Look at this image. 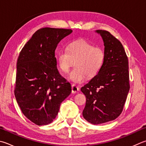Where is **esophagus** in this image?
I'll list each match as a JSON object with an SVG mask.
<instances>
[{
  "label": "esophagus",
  "instance_id": "1",
  "mask_svg": "<svg viewBox=\"0 0 146 146\" xmlns=\"http://www.w3.org/2000/svg\"><path fill=\"white\" fill-rule=\"evenodd\" d=\"M79 91V88L78 87L75 86V85L73 84L72 85V87H71V91H72V93L75 94V93H76V92H78Z\"/></svg>",
  "mask_w": 146,
  "mask_h": 146
}]
</instances>
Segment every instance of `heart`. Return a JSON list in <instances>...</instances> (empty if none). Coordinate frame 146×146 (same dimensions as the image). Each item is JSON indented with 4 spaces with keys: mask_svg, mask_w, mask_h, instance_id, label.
<instances>
[{
    "mask_svg": "<svg viewBox=\"0 0 146 146\" xmlns=\"http://www.w3.org/2000/svg\"><path fill=\"white\" fill-rule=\"evenodd\" d=\"M57 59L60 70L65 73L75 65L69 78L75 83H82L86 76L92 78L99 73L105 54L102 48L94 46L85 39H78L69 44L66 50L58 53Z\"/></svg>",
    "mask_w": 146,
    "mask_h": 146,
    "instance_id": "b5f03b06",
    "label": "heart"
}]
</instances>
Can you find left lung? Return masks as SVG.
Here are the masks:
<instances>
[{
    "label": "left lung",
    "instance_id": "left-lung-1",
    "mask_svg": "<svg viewBox=\"0 0 146 146\" xmlns=\"http://www.w3.org/2000/svg\"><path fill=\"white\" fill-rule=\"evenodd\" d=\"M96 32L104 42L105 62L99 73L81 88L86 96L83 116L93 124L118 117L123 112L130 87L128 59L123 44L110 32Z\"/></svg>",
    "mask_w": 146,
    "mask_h": 146
}]
</instances>
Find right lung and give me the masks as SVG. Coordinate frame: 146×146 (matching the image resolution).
<instances>
[{
  "label": "right lung",
  "mask_w": 146,
  "mask_h": 146,
  "mask_svg": "<svg viewBox=\"0 0 146 146\" xmlns=\"http://www.w3.org/2000/svg\"><path fill=\"white\" fill-rule=\"evenodd\" d=\"M71 29H38L20 52L15 95L24 115L38 126L51 123L60 103L71 92V84L57 68L55 51Z\"/></svg>",
  "instance_id": "1"
}]
</instances>
